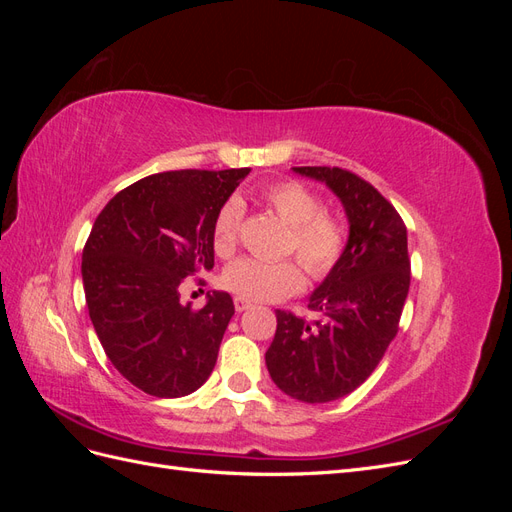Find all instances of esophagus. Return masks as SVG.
<instances>
[{
    "label": "esophagus",
    "instance_id": "obj_1",
    "mask_svg": "<svg viewBox=\"0 0 512 512\" xmlns=\"http://www.w3.org/2000/svg\"><path fill=\"white\" fill-rule=\"evenodd\" d=\"M252 307V301H247L243 297H235V309L237 312H245V309Z\"/></svg>",
    "mask_w": 512,
    "mask_h": 512
}]
</instances>
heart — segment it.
Instances as JSON below:
<instances>
[{"label": "heart", "instance_id": "b5f03b06", "mask_svg": "<svg viewBox=\"0 0 512 512\" xmlns=\"http://www.w3.org/2000/svg\"><path fill=\"white\" fill-rule=\"evenodd\" d=\"M260 198L288 222L286 252L299 256L309 277L324 280L331 275L348 243L344 220L331 211H324L320 196L297 179H282L265 185L260 190ZM241 220L243 209L239 200H228L220 207L211 228L215 254L230 256L237 250ZM300 263L297 258H241L226 267L222 284L243 299L277 301L303 288L305 275Z\"/></svg>", "mask_w": 512, "mask_h": 512}]
</instances>
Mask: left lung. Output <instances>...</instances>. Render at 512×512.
<instances>
[{
  "mask_svg": "<svg viewBox=\"0 0 512 512\" xmlns=\"http://www.w3.org/2000/svg\"><path fill=\"white\" fill-rule=\"evenodd\" d=\"M344 203L350 237L339 265L309 297L318 320L277 309L265 354L273 382L292 399L327 404L371 376L399 331L410 290L408 232L374 185L339 166H294Z\"/></svg>",
  "mask_w": 512,
  "mask_h": 512,
  "instance_id": "left-lung-1",
  "label": "left lung"
}]
</instances>
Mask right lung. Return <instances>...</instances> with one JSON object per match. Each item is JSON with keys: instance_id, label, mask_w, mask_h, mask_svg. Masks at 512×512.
Masks as SVG:
<instances>
[{"instance_id": "1", "label": "right lung", "mask_w": 512, "mask_h": 512, "mask_svg": "<svg viewBox=\"0 0 512 512\" xmlns=\"http://www.w3.org/2000/svg\"><path fill=\"white\" fill-rule=\"evenodd\" d=\"M250 168L168 170L115 194L83 247L89 318L119 374L153 397L203 386L235 305L213 292L181 305L185 277L213 269L211 228Z\"/></svg>"}]
</instances>
